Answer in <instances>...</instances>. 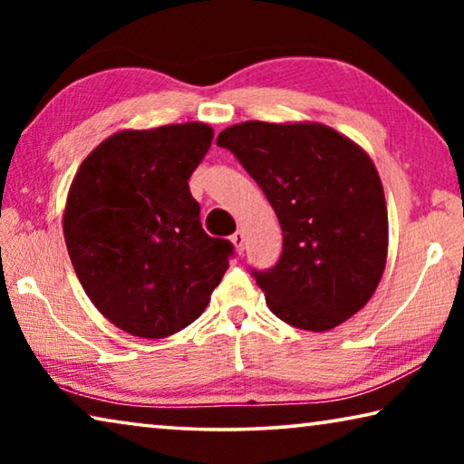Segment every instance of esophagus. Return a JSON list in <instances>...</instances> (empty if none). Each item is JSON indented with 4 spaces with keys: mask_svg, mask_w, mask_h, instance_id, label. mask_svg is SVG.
I'll use <instances>...</instances> for the list:
<instances>
[{
    "mask_svg": "<svg viewBox=\"0 0 464 464\" xmlns=\"http://www.w3.org/2000/svg\"><path fill=\"white\" fill-rule=\"evenodd\" d=\"M231 243L235 246V251H237V254H243V247H246V233H243L241 229L235 231L231 235Z\"/></svg>",
    "mask_w": 464,
    "mask_h": 464,
    "instance_id": "34e87169",
    "label": "esophagus"
}]
</instances>
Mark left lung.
I'll use <instances>...</instances> for the list:
<instances>
[{"mask_svg":"<svg viewBox=\"0 0 464 464\" xmlns=\"http://www.w3.org/2000/svg\"><path fill=\"white\" fill-rule=\"evenodd\" d=\"M229 149L278 217L282 256L251 270L274 315L327 332L364 307L387 264L382 184L362 147L319 122L247 121L225 129Z\"/></svg>","mask_w":464,"mask_h":464,"instance_id":"left-lung-1","label":"left lung"}]
</instances>
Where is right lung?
<instances>
[{"instance_id":"right-lung-1","label":"right lung","mask_w":464,"mask_h":464,"mask_svg":"<svg viewBox=\"0 0 464 464\" xmlns=\"http://www.w3.org/2000/svg\"><path fill=\"white\" fill-rule=\"evenodd\" d=\"M208 124L121 130L93 149L69 188L63 233L85 295L110 324L168 337L202 315L233 246L210 237L190 179Z\"/></svg>"}]
</instances>
